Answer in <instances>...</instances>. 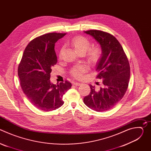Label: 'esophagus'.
<instances>
[{"instance_id": "1", "label": "esophagus", "mask_w": 151, "mask_h": 151, "mask_svg": "<svg viewBox=\"0 0 151 151\" xmlns=\"http://www.w3.org/2000/svg\"><path fill=\"white\" fill-rule=\"evenodd\" d=\"M73 84L74 85H76V86H79V85H81V83L78 82H73Z\"/></svg>"}]
</instances>
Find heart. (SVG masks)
I'll return each instance as SVG.
<instances>
[{
	"mask_svg": "<svg viewBox=\"0 0 151 151\" xmlns=\"http://www.w3.org/2000/svg\"><path fill=\"white\" fill-rule=\"evenodd\" d=\"M70 45L78 54H84L88 50L86 56L88 60L93 64L98 63L102 57L103 52L101 48L99 46H95L89 49L91 45L90 42L84 37L76 36L74 37L70 42ZM62 51L63 48L61 50L60 55ZM88 66L87 64H78L71 69L70 73L76 78H81L83 74L88 70Z\"/></svg>",
	"mask_w": 151,
	"mask_h": 151,
	"instance_id": "heart-1",
	"label": "heart"
}]
</instances>
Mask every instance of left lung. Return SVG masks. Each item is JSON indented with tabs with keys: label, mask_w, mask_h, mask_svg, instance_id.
<instances>
[{
	"label": "left lung",
	"mask_w": 151,
	"mask_h": 151,
	"mask_svg": "<svg viewBox=\"0 0 151 151\" xmlns=\"http://www.w3.org/2000/svg\"><path fill=\"white\" fill-rule=\"evenodd\" d=\"M93 37L102 50V57L97 63V78L102 80L103 87L97 90L90 85V93L83 98L89 108L96 112L108 111L124 97L130 76L128 58L118 40L112 35L103 31L84 32Z\"/></svg>",
	"instance_id": "obj_1"
}]
</instances>
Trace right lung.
<instances>
[{
    "label": "right lung",
    "mask_w": 151,
    "mask_h": 151,
    "mask_svg": "<svg viewBox=\"0 0 151 151\" xmlns=\"http://www.w3.org/2000/svg\"><path fill=\"white\" fill-rule=\"evenodd\" d=\"M66 34L50 33L33 39L18 66V75L24 93L36 108L45 112L61 107L63 95L72 87L67 81L58 84L50 81L51 68L57 62L55 44Z\"/></svg>",
    "instance_id": "obj_1"
}]
</instances>
